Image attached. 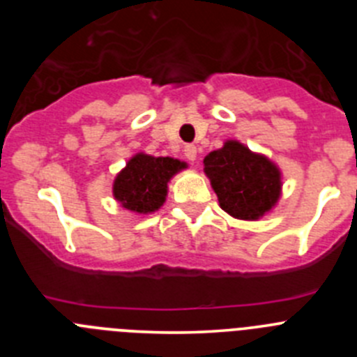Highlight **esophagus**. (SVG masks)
Masks as SVG:
<instances>
[{"label": "esophagus", "mask_w": 357, "mask_h": 357, "mask_svg": "<svg viewBox=\"0 0 357 357\" xmlns=\"http://www.w3.org/2000/svg\"><path fill=\"white\" fill-rule=\"evenodd\" d=\"M184 153H185V157H188V160H191V162H195L198 157V150H197V146H193V144H188V146L184 148Z\"/></svg>", "instance_id": "1"}]
</instances>
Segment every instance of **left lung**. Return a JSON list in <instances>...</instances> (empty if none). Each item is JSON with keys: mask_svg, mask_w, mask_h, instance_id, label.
Instances as JSON below:
<instances>
[{"mask_svg": "<svg viewBox=\"0 0 357 357\" xmlns=\"http://www.w3.org/2000/svg\"><path fill=\"white\" fill-rule=\"evenodd\" d=\"M204 173L220 207L236 220L257 222L272 213L282 195L279 166L236 139H227L222 148L206 155Z\"/></svg>", "mask_w": 357, "mask_h": 357, "instance_id": "obj_1", "label": "left lung"}]
</instances>
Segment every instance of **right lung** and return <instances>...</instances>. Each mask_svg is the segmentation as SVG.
Here are the masks:
<instances>
[{"mask_svg":"<svg viewBox=\"0 0 357 357\" xmlns=\"http://www.w3.org/2000/svg\"><path fill=\"white\" fill-rule=\"evenodd\" d=\"M188 162L173 157H153L139 151L128 159L127 166L116 175L112 195L123 209L134 214L159 211L168 197V184Z\"/></svg>","mask_w":357,"mask_h":357,"instance_id":"1","label":"right lung"}]
</instances>
